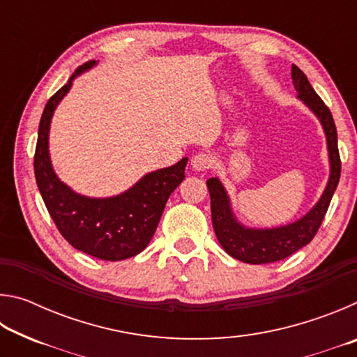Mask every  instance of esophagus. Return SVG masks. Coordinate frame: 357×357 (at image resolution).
<instances>
[{
	"instance_id": "obj_1",
	"label": "esophagus",
	"mask_w": 357,
	"mask_h": 357,
	"mask_svg": "<svg viewBox=\"0 0 357 357\" xmlns=\"http://www.w3.org/2000/svg\"><path fill=\"white\" fill-rule=\"evenodd\" d=\"M190 165L193 170L197 172H204V170H209V168H213L214 165V159L211 154L206 153H198L192 157L190 160Z\"/></svg>"
}]
</instances>
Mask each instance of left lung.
Instances as JSON below:
<instances>
[{"instance_id": "1", "label": "left lung", "mask_w": 357, "mask_h": 357, "mask_svg": "<svg viewBox=\"0 0 357 357\" xmlns=\"http://www.w3.org/2000/svg\"><path fill=\"white\" fill-rule=\"evenodd\" d=\"M291 78L294 89L298 91V99L304 102L319 119L326 134V143H328L331 165L329 181L315 206L299 220L288 223V225L275 228H247L234 217L229 197L220 179L211 178L206 181L211 195V217H213L217 239L229 257L249 264L280 261L309 244L315 238L318 228L328 213L332 195H334L338 179H340L342 164L337 146V129L331 110L319 99L304 72L294 64L291 68Z\"/></svg>"}]
</instances>
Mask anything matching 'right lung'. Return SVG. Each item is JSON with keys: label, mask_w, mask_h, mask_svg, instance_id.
<instances>
[{"label": "right lung", "mask_w": 357, "mask_h": 357, "mask_svg": "<svg viewBox=\"0 0 357 357\" xmlns=\"http://www.w3.org/2000/svg\"><path fill=\"white\" fill-rule=\"evenodd\" d=\"M94 64L96 61H88L80 66L47 102L39 123L34 174L48 214L63 238L88 255L105 261H119L146 249L168 197L183 183L187 157L172 167L144 174L130 189L108 198L80 195L59 181L48 153L52 116L69 93L74 78Z\"/></svg>", "instance_id": "obj_1"}]
</instances>
